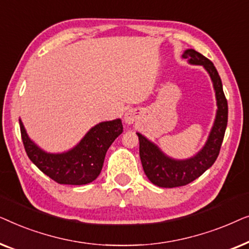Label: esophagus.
<instances>
[{
	"label": "esophagus",
	"mask_w": 249,
	"mask_h": 249,
	"mask_svg": "<svg viewBox=\"0 0 249 249\" xmlns=\"http://www.w3.org/2000/svg\"><path fill=\"white\" fill-rule=\"evenodd\" d=\"M136 119H137V115H136L135 112H132V111H128L127 113L124 114V122L127 124H134V122L136 121Z\"/></svg>",
	"instance_id": "obj_1"
}]
</instances>
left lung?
Instances as JSON below:
<instances>
[{"label":"left lung","mask_w":249,"mask_h":249,"mask_svg":"<svg viewBox=\"0 0 249 249\" xmlns=\"http://www.w3.org/2000/svg\"><path fill=\"white\" fill-rule=\"evenodd\" d=\"M182 56L188 59L189 63L200 64L209 71L215 89L217 113L205 146L196 156L185 161H176L168 158L160 151L158 146L147 141L144 136L137 134L139 156L145 175L154 185L164 188L188 185L213 165L219 156L228 124V102L223 93L222 81L214 64L195 50H187Z\"/></svg>","instance_id":"8db88e82"}]
</instances>
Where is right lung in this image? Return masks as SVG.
I'll list each match as a JSON object with an SVG mask.
<instances>
[{"instance_id": "right-lung-1", "label": "right lung", "mask_w": 249, "mask_h": 249, "mask_svg": "<svg viewBox=\"0 0 249 249\" xmlns=\"http://www.w3.org/2000/svg\"><path fill=\"white\" fill-rule=\"evenodd\" d=\"M25 151L34 164L61 185H86L101 173L108 147L122 132L120 119L102 122L91 128L79 144L63 154H49L37 147L19 120Z\"/></svg>"}]
</instances>
